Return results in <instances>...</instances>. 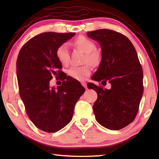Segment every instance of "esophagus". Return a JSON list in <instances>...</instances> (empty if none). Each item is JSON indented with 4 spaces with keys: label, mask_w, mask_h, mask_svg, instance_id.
Returning a JSON list of instances; mask_svg holds the SVG:
<instances>
[{
    "label": "esophagus",
    "mask_w": 159,
    "mask_h": 159,
    "mask_svg": "<svg viewBox=\"0 0 159 159\" xmlns=\"http://www.w3.org/2000/svg\"><path fill=\"white\" fill-rule=\"evenodd\" d=\"M81 84H82V85H83L84 87H85V88H87V83H86L85 82H82Z\"/></svg>",
    "instance_id": "34e87169"
}]
</instances>
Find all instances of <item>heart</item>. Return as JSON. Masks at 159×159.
Masks as SVG:
<instances>
[{"instance_id":"b5f03b06","label":"heart","mask_w":159,"mask_h":159,"mask_svg":"<svg viewBox=\"0 0 159 159\" xmlns=\"http://www.w3.org/2000/svg\"><path fill=\"white\" fill-rule=\"evenodd\" d=\"M74 45L76 48L81 50L85 53V62H89L92 64L96 63L99 60V55L96 51V44L92 40L84 36H80L74 42ZM56 56L59 61L62 65H66L69 61L68 48L66 43H63L57 48ZM91 73V67L88 65L83 66H72L67 70L68 75L78 80H83L88 76Z\"/></svg>"}]
</instances>
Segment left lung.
Returning <instances> with one entry per match:
<instances>
[{"label": "left lung", "mask_w": 159, "mask_h": 159, "mask_svg": "<svg viewBox=\"0 0 159 159\" xmlns=\"http://www.w3.org/2000/svg\"><path fill=\"white\" fill-rule=\"evenodd\" d=\"M87 35L102 49L100 66L92 79L104 82V86L107 82L111 85L107 89L87 83L98 94L93 106L96 120L108 129H121L136 117L143 93V70L136 50L129 39L113 30L98 29Z\"/></svg>", "instance_id": "left-lung-1"}]
</instances>
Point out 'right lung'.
<instances>
[{
  "mask_svg": "<svg viewBox=\"0 0 159 159\" xmlns=\"http://www.w3.org/2000/svg\"><path fill=\"white\" fill-rule=\"evenodd\" d=\"M75 33L46 32L23 45L16 61L20 96L29 119L39 129L56 133L72 119L75 104L85 92L78 80L59 76V87H50L52 75L60 76L62 65L56 56L59 46Z\"/></svg>",
  "mask_w": 159,
  "mask_h": 159,
  "instance_id": "right-lung-1",
  "label": "right lung"
}]
</instances>
